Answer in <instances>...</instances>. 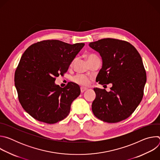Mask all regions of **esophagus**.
<instances>
[{
  "label": "esophagus",
  "instance_id": "1",
  "mask_svg": "<svg viewBox=\"0 0 160 160\" xmlns=\"http://www.w3.org/2000/svg\"><path fill=\"white\" fill-rule=\"evenodd\" d=\"M87 90V88H85V87H80V91H81V92L82 93H83V92H84L85 90Z\"/></svg>",
  "mask_w": 160,
  "mask_h": 160
}]
</instances>
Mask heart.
I'll return each instance as SVG.
<instances>
[{"mask_svg": "<svg viewBox=\"0 0 160 160\" xmlns=\"http://www.w3.org/2000/svg\"><path fill=\"white\" fill-rule=\"evenodd\" d=\"M87 61H90L92 60L96 59H98V56L94 54H89L87 55ZM75 59L72 61L71 65L73 64V62H74ZM73 80L74 82L80 85H83V86H87L90 83V78L83 75H77L76 76H75L73 78Z\"/></svg>", "mask_w": 160, "mask_h": 160, "instance_id": "heart-1", "label": "heart"}]
</instances>
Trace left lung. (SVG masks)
Segmentation results:
<instances>
[{
  "label": "left lung",
  "instance_id": "left-lung-1",
  "mask_svg": "<svg viewBox=\"0 0 160 160\" xmlns=\"http://www.w3.org/2000/svg\"><path fill=\"white\" fill-rule=\"evenodd\" d=\"M88 45L102 59L96 81L101 85L112 84L109 92L94 88L96 94L92 104L94 115L108 123L124 120L133 112L143 98L146 73L142 58L127 41L107 38Z\"/></svg>",
  "mask_w": 160,
  "mask_h": 160
}]
</instances>
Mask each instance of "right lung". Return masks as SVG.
Instances as JSON below:
<instances>
[{
	"label": "right lung",
	"instance_id": "1",
	"mask_svg": "<svg viewBox=\"0 0 160 160\" xmlns=\"http://www.w3.org/2000/svg\"><path fill=\"white\" fill-rule=\"evenodd\" d=\"M84 43L70 44L47 40L32 44L22 55L14 74L18 99L35 120L56 123L69 115L72 102L80 94L78 85H56V78L63 75Z\"/></svg>",
	"mask_w": 160,
	"mask_h": 160
}]
</instances>
